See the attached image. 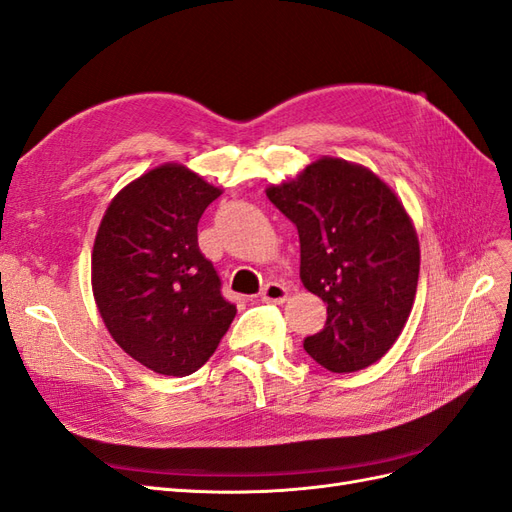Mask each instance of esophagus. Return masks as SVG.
Here are the masks:
<instances>
[{
	"label": "esophagus",
	"mask_w": 512,
	"mask_h": 512,
	"mask_svg": "<svg viewBox=\"0 0 512 512\" xmlns=\"http://www.w3.org/2000/svg\"><path fill=\"white\" fill-rule=\"evenodd\" d=\"M261 300L268 304H283L287 300V287L281 283H268L261 289Z\"/></svg>",
	"instance_id": "esophagus-1"
}]
</instances>
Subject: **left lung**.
<instances>
[{
    "label": "left lung",
    "mask_w": 512,
    "mask_h": 512,
    "mask_svg": "<svg viewBox=\"0 0 512 512\" xmlns=\"http://www.w3.org/2000/svg\"><path fill=\"white\" fill-rule=\"evenodd\" d=\"M266 195L298 227L302 285L326 302L306 354L332 373L371 367L399 339L418 287L420 246L401 199L371 169L332 156Z\"/></svg>",
    "instance_id": "1"
}]
</instances>
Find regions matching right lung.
Instances as JSON below:
<instances>
[{"instance_id": "1", "label": "right lung", "mask_w": 512, "mask_h": 512, "mask_svg": "<svg viewBox=\"0 0 512 512\" xmlns=\"http://www.w3.org/2000/svg\"><path fill=\"white\" fill-rule=\"evenodd\" d=\"M223 191L178 163L115 195L92 251V291L113 341L160 375H191L216 352L236 304L197 244V223Z\"/></svg>"}]
</instances>
